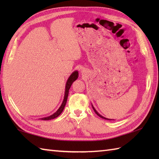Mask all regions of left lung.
Wrapping results in <instances>:
<instances>
[{
	"label": "left lung",
	"mask_w": 159,
	"mask_h": 159,
	"mask_svg": "<svg viewBox=\"0 0 159 159\" xmlns=\"http://www.w3.org/2000/svg\"><path fill=\"white\" fill-rule=\"evenodd\" d=\"M92 107H93V111H94V112H95L97 115H98V116L99 117H102V118H103V119H105V120H109V119H107V118H106V117H104L103 116H101V115H100L97 112V111H96V110L95 109H94V107L92 106Z\"/></svg>",
	"instance_id": "left-lung-1"
}]
</instances>
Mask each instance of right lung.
Masks as SVG:
<instances>
[{
	"label": "right lung",
	"mask_w": 159,
	"mask_h": 159,
	"mask_svg": "<svg viewBox=\"0 0 159 159\" xmlns=\"http://www.w3.org/2000/svg\"><path fill=\"white\" fill-rule=\"evenodd\" d=\"M78 76H79V72L76 71V72H74L71 76L69 77L68 80L66 83V92H65V96H64V99L63 101V103L61 107H59V109L57 111V112H55L52 116H50L49 117H43L42 118V120H52L55 119V118L58 117L59 115L62 113V111H63L64 107H65L66 104V102H67V96H68V93H69V89L70 88L71 85L73 83V82L74 80H76L78 78Z\"/></svg>",
	"instance_id": "add662e5"
}]
</instances>
